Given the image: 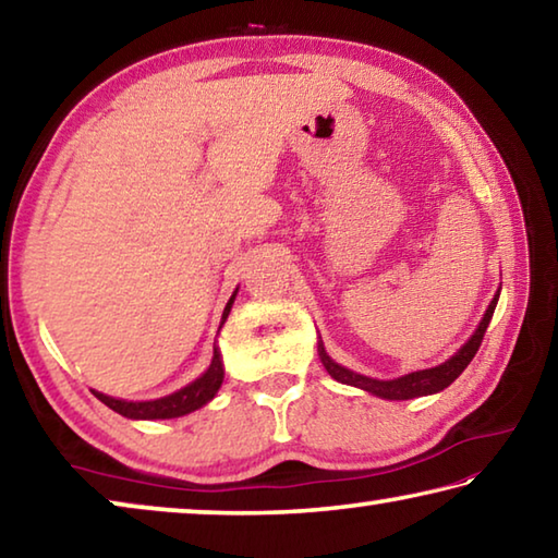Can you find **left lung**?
Masks as SVG:
<instances>
[{"mask_svg": "<svg viewBox=\"0 0 558 558\" xmlns=\"http://www.w3.org/2000/svg\"><path fill=\"white\" fill-rule=\"evenodd\" d=\"M497 300H499V292L489 302L487 310H485V317L480 319V325L472 337L468 339L465 344H462L456 354H452L448 362H442L438 366H433V369H423V372H411L405 376H399V379H389V381H381V379H372V376H364V374H356L352 369H347V366L337 364L332 356L325 352V344L323 339L317 342V352H319V362L327 369V374L337 379L339 384H347V386H356V389L362 391H369L374 396H379V399L386 401H409V399H418V396H428V393H438L442 389H448V386L458 379V376L465 372V366L472 362V356L477 354L480 344H483V337L489 327V319H493V313L497 307Z\"/></svg>", "mask_w": 558, "mask_h": 558, "instance_id": "8db88e82", "label": "left lung"}]
</instances>
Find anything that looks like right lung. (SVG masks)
<instances>
[{"mask_svg":"<svg viewBox=\"0 0 558 558\" xmlns=\"http://www.w3.org/2000/svg\"><path fill=\"white\" fill-rule=\"evenodd\" d=\"M239 292V290H235ZM235 292L231 295V300L226 302L223 307V317H221V325L226 323V317L231 313V305L235 300ZM223 384V364H221V352L219 347H214V359L209 364V369H206L199 379H194L192 384H186L184 389H179L169 396H162V399H155V401H125V399H112V396H106L100 391H93L98 396V399L112 409L120 415H125V418H135V421H157V418H179V415H186L196 409H202V405L209 403L216 391L221 389Z\"/></svg>","mask_w":558,"mask_h":558,"instance_id":"right-lung-1","label":"right lung"}]
</instances>
